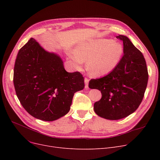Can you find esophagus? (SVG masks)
Here are the masks:
<instances>
[{
	"label": "esophagus",
	"instance_id": "34e87169",
	"mask_svg": "<svg viewBox=\"0 0 160 160\" xmlns=\"http://www.w3.org/2000/svg\"><path fill=\"white\" fill-rule=\"evenodd\" d=\"M89 81V79H88L87 78H85V80H84V82H85V88H88Z\"/></svg>",
	"mask_w": 160,
	"mask_h": 160
}]
</instances>
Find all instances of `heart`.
I'll use <instances>...</instances> for the list:
<instances>
[{
    "instance_id": "b5f03b06",
    "label": "heart",
    "mask_w": 160,
    "mask_h": 160,
    "mask_svg": "<svg viewBox=\"0 0 160 160\" xmlns=\"http://www.w3.org/2000/svg\"><path fill=\"white\" fill-rule=\"evenodd\" d=\"M72 59L78 66L87 61L86 67L95 77L112 72L123 54L122 45L108 39L91 40L76 47Z\"/></svg>"
}]
</instances>
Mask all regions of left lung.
<instances>
[{
  "label": "left lung",
  "instance_id": "8db88e82",
  "mask_svg": "<svg viewBox=\"0 0 160 160\" xmlns=\"http://www.w3.org/2000/svg\"><path fill=\"white\" fill-rule=\"evenodd\" d=\"M123 56L115 68L100 78L91 79L89 88L98 89L102 98L94 104V111L109 120L123 119L135 112L143 98L148 74L145 58L125 36Z\"/></svg>",
  "mask_w": 160,
  "mask_h": 160
}]
</instances>
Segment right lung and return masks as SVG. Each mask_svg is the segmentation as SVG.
I'll use <instances>...</instances> for the list:
<instances>
[{
	"mask_svg": "<svg viewBox=\"0 0 160 160\" xmlns=\"http://www.w3.org/2000/svg\"><path fill=\"white\" fill-rule=\"evenodd\" d=\"M13 84L30 115L53 121L69 112L74 93L84 88V79L79 72H67L60 56L30 38L17 56Z\"/></svg>",
	"mask_w": 160,
	"mask_h": 160,
	"instance_id": "add662e5",
	"label": "right lung"
}]
</instances>
